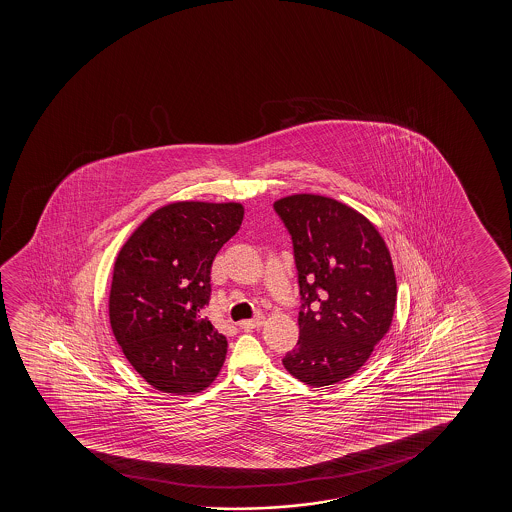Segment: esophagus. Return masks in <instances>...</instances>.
I'll return each instance as SVG.
<instances>
[{"instance_id": "34e87169", "label": "esophagus", "mask_w": 512, "mask_h": 512, "mask_svg": "<svg viewBox=\"0 0 512 512\" xmlns=\"http://www.w3.org/2000/svg\"><path fill=\"white\" fill-rule=\"evenodd\" d=\"M264 323H266V318H264L262 315H259L255 316V318H252V320H243V322L239 323V325H241V329L253 330L259 329V327H262Z\"/></svg>"}]
</instances>
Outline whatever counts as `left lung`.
Wrapping results in <instances>:
<instances>
[{
    "mask_svg": "<svg viewBox=\"0 0 512 512\" xmlns=\"http://www.w3.org/2000/svg\"><path fill=\"white\" fill-rule=\"evenodd\" d=\"M294 243L299 341L283 365L309 386L350 378L386 336L397 280L385 239L348 204L316 194L274 203Z\"/></svg>",
    "mask_w": 512,
    "mask_h": 512,
    "instance_id": "1",
    "label": "left lung"
}]
</instances>
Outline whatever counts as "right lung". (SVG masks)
I'll return each mask as SVG.
<instances>
[{"mask_svg":"<svg viewBox=\"0 0 512 512\" xmlns=\"http://www.w3.org/2000/svg\"><path fill=\"white\" fill-rule=\"evenodd\" d=\"M243 215L239 203L166 204L120 248L110 325L129 364L155 390L203 392L222 369L227 339L201 313L210 301L213 259Z\"/></svg>","mask_w":512,"mask_h":512,"instance_id":"add662e5","label":"right lung"}]
</instances>
